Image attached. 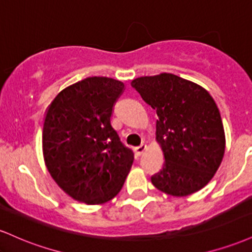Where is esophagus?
I'll list each match as a JSON object with an SVG mask.
<instances>
[{
  "label": "esophagus",
  "instance_id": "1",
  "mask_svg": "<svg viewBox=\"0 0 252 252\" xmlns=\"http://www.w3.org/2000/svg\"><path fill=\"white\" fill-rule=\"evenodd\" d=\"M146 149H147V144H144V143L140 144V146H138V147H136V154H137V155H142L143 153L146 152Z\"/></svg>",
  "mask_w": 252,
  "mask_h": 252
}]
</instances>
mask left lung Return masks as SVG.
Masks as SVG:
<instances>
[{"label":"left lung","mask_w":252,"mask_h":252,"mask_svg":"<svg viewBox=\"0 0 252 252\" xmlns=\"http://www.w3.org/2000/svg\"><path fill=\"white\" fill-rule=\"evenodd\" d=\"M131 86L158 116L156 140L164 164L152 176V184L174 196L189 195L206 186L225 152L215 99L201 86L172 73L136 78Z\"/></svg>","instance_id":"left-lung-1"}]
</instances>
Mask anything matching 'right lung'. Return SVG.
I'll return each mask as SVG.
<instances>
[{
  "instance_id": "1",
  "label": "right lung",
  "mask_w": 252,
  "mask_h": 252,
  "mask_svg": "<svg viewBox=\"0 0 252 252\" xmlns=\"http://www.w3.org/2000/svg\"><path fill=\"white\" fill-rule=\"evenodd\" d=\"M123 90L120 80L89 77L59 92L47 110L42 131L46 167L78 201L111 200L134 162L132 150L111 126L112 108Z\"/></svg>"
}]
</instances>
